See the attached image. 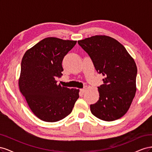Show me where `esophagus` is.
I'll use <instances>...</instances> for the list:
<instances>
[{
	"label": "esophagus",
	"mask_w": 152,
	"mask_h": 152,
	"mask_svg": "<svg viewBox=\"0 0 152 152\" xmlns=\"http://www.w3.org/2000/svg\"><path fill=\"white\" fill-rule=\"evenodd\" d=\"M85 91H86V89L85 88H83V89H80V92H81L82 93H84Z\"/></svg>",
	"instance_id": "34e87169"
}]
</instances>
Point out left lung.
<instances>
[{
    "mask_svg": "<svg viewBox=\"0 0 152 152\" xmlns=\"http://www.w3.org/2000/svg\"><path fill=\"white\" fill-rule=\"evenodd\" d=\"M89 54L104 84L98 87L99 100L91 112L104 121L121 118L128 111L136 92L137 66L123 45L111 37L95 35L78 41Z\"/></svg>",
    "mask_w": 152,
    "mask_h": 152,
    "instance_id": "8db88e82",
    "label": "left lung"
}]
</instances>
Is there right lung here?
Segmentation results:
<instances>
[{"mask_svg": "<svg viewBox=\"0 0 152 152\" xmlns=\"http://www.w3.org/2000/svg\"><path fill=\"white\" fill-rule=\"evenodd\" d=\"M76 40L47 37L28 49L22 58L18 84L31 112L40 120L54 122L70 114L79 89L57 84L64 56Z\"/></svg>", "mask_w": 152, "mask_h": 152, "instance_id": "1", "label": "right lung"}]
</instances>
